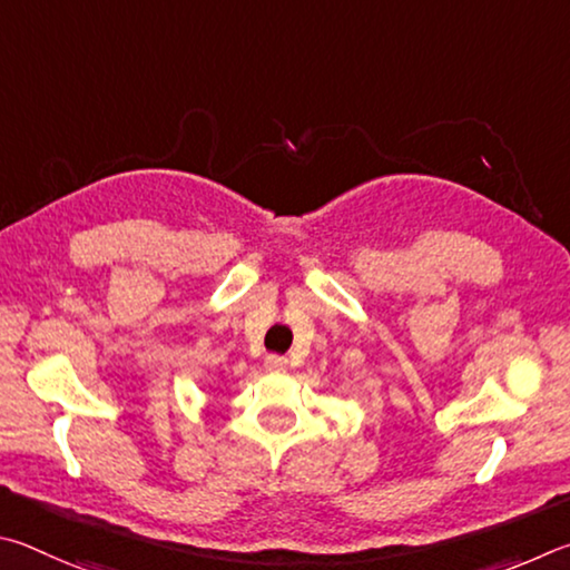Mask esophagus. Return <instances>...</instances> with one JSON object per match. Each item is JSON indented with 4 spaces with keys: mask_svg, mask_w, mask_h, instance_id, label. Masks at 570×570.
I'll return each mask as SVG.
<instances>
[{
    "mask_svg": "<svg viewBox=\"0 0 570 570\" xmlns=\"http://www.w3.org/2000/svg\"><path fill=\"white\" fill-rule=\"evenodd\" d=\"M287 365H291V363H287V357H283V355H267L265 357L267 371H285Z\"/></svg>",
    "mask_w": 570,
    "mask_h": 570,
    "instance_id": "34e87169",
    "label": "esophagus"
}]
</instances>
